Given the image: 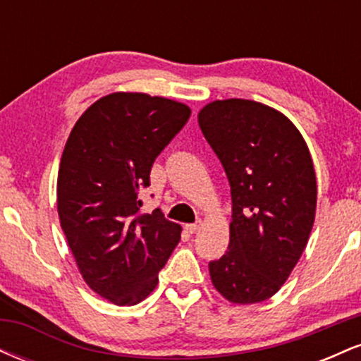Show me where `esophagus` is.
I'll list each match as a JSON object with an SVG mask.
<instances>
[{
  "label": "esophagus",
  "instance_id": "esophagus-1",
  "mask_svg": "<svg viewBox=\"0 0 361 361\" xmlns=\"http://www.w3.org/2000/svg\"><path fill=\"white\" fill-rule=\"evenodd\" d=\"M200 227H202V222L198 221V222H195V224H186L185 229H186V233L195 234V233H198V231H200Z\"/></svg>",
  "mask_w": 361,
  "mask_h": 361
}]
</instances>
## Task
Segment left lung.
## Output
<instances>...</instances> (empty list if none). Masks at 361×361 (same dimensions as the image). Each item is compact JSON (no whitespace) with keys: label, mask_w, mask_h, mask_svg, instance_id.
I'll use <instances>...</instances> for the list:
<instances>
[{"label":"left lung","mask_w":361,"mask_h":361,"mask_svg":"<svg viewBox=\"0 0 361 361\" xmlns=\"http://www.w3.org/2000/svg\"><path fill=\"white\" fill-rule=\"evenodd\" d=\"M198 126L231 185L229 250L210 261L214 287L234 304L270 299L307 246L317 204L309 147L297 127L263 103L215 100Z\"/></svg>","instance_id":"left-lung-1"}]
</instances>
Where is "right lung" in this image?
Wrapping results in <instances>:
<instances>
[{
  "mask_svg": "<svg viewBox=\"0 0 361 361\" xmlns=\"http://www.w3.org/2000/svg\"><path fill=\"white\" fill-rule=\"evenodd\" d=\"M183 103L111 93L73 127L57 176V212L82 279L117 305H135L157 285L181 227L159 209L142 214L152 163L188 122Z\"/></svg>",
  "mask_w": 361,
  "mask_h": 361,
  "instance_id": "add662e5",
  "label": "right lung"
}]
</instances>
